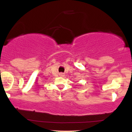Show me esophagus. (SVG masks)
<instances>
[{
	"mask_svg": "<svg viewBox=\"0 0 132 132\" xmlns=\"http://www.w3.org/2000/svg\"><path fill=\"white\" fill-rule=\"evenodd\" d=\"M60 76H64V75H63V73H60Z\"/></svg>",
	"mask_w": 132,
	"mask_h": 132,
	"instance_id": "esophagus-1",
	"label": "esophagus"
}]
</instances>
